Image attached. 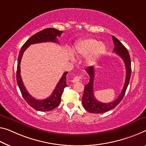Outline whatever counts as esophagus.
Returning a JSON list of instances; mask_svg holds the SVG:
<instances>
[{
	"instance_id": "obj_1",
	"label": "esophagus",
	"mask_w": 146,
	"mask_h": 146,
	"mask_svg": "<svg viewBox=\"0 0 146 146\" xmlns=\"http://www.w3.org/2000/svg\"><path fill=\"white\" fill-rule=\"evenodd\" d=\"M82 76H76V77H74L72 79V82L73 83H77V82H79L80 80L82 79Z\"/></svg>"
}]
</instances>
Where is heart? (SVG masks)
<instances>
[{
	"label": "heart",
	"mask_w": 146,
	"mask_h": 146,
	"mask_svg": "<svg viewBox=\"0 0 146 146\" xmlns=\"http://www.w3.org/2000/svg\"><path fill=\"white\" fill-rule=\"evenodd\" d=\"M106 51V46L102 42H98L94 38L82 40L75 45L72 52L77 57H86V61L93 64L98 57Z\"/></svg>",
	"instance_id": "b5f03b06"
}]
</instances>
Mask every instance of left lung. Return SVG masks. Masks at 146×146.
Segmentation results:
<instances>
[{"label": "left lung", "mask_w": 146, "mask_h": 146, "mask_svg": "<svg viewBox=\"0 0 146 146\" xmlns=\"http://www.w3.org/2000/svg\"><path fill=\"white\" fill-rule=\"evenodd\" d=\"M112 39H113L114 46H115L113 51L121 57L125 62V67H126V78H125L124 86H123L121 93L113 102L103 103L98 101L96 99L95 95H94L93 81L94 78H95V68H94V66H89V68H86V70L89 76V82L84 87V95L82 96V104L85 109L90 113H104V112L110 110L116 107L123 99L125 92H126L128 85H129L130 78H131V62L129 51L117 38H115L114 36H112Z\"/></svg>", "instance_id": "obj_1"}]
</instances>
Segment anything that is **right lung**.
<instances>
[{"mask_svg": "<svg viewBox=\"0 0 146 146\" xmlns=\"http://www.w3.org/2000/svg\"><path fill=\"white\" fill-rule=\"evenodd\" d=\"M62 33V31H60L57 29L53 28L45 29L44 30L36 33L35 35L32 36L31 38H29L25 43L23 44V46H22L21 50L19 51L18 59H17L16 74L17 83L24 99L28 103L29 106L33 108L36 110L40 111H51L59 106L60 102V100H61V96L64 91V89L66 86H68L66 85V74L68 72H66L63 74L59 83L56 86L54 91H53L52 94L48 98L44 100H37L33 98L28 93L25 89V87L24 86L23 81H22L21 76L20 74V72H21V70H20V62H21L22 56H23L24 51L26 50V49L31 44L46 42H52L59 44V42L57 40V37L60 36Z\"/></svg>", "mask_w": 146, "mask_h": 146, "instance_id": "1", "label": "right lung"}]
</instances>
